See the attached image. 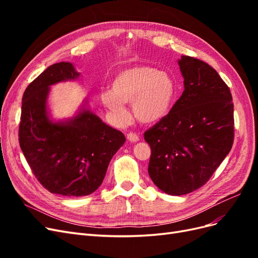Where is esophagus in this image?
Segmentation results:
<instances>
[{
	"instance_id": "1",
	"label": "esophagus",
	"mask_w": 258,
	"mask_h": 258,
	"mask_svg": "<svg viewBox=\"0 0 258 258\" xmlns=\"http://www.w3.org/2000/svg\"><path fill=\"white\" fill-rule=\"evenodd\" d=\"M127 139L129 140L130 142H138L139 140H140L139 136L137 134H135V132H130V134H128L127 135Z\"/></svg>"
}]
</instances>
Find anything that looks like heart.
I'll return each mask as SVG.
<instances>
[{"mask_svg": "<svg viewBox=\"0 0 258 258\" xmlns=\"http://www.w3.org/2000/svg\"><path fill=\"white\" fill-rule=\"evenodd\" d=\"M178 96V84L172 74L151 66H134L121 70L111 83V91L101 101L116 121L129 120L123 104L131 103L132 113L143 123H154L166 117Z\"/></svg>", "mask_w": 258, "mask_h": 258, "instance_id": "obj_1", "label": "heart"}]
</instances>
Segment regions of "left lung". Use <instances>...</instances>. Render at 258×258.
Masks as SVG:
<instances>
[{"mask_svg": "<svg viewBox=\"0 0 258 258\" xmlns=\"http://www.w3.org/2000/svg\"><path fill=\"white\" fill-rule=\"evenodd\" d=\"M184 91L172 110L145 131L151 146L148 174L172 196L204 186L230 152L233 103L229 87L206 62L189 56L178 60Z\"/></svg>", "mask_w": 258, "mask_h": 258, "instance_id": "1", "label": "left lung"}]
</instances>
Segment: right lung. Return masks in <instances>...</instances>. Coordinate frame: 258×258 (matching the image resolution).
<instances>
[{"label": "right lung", "instance_id": "obj_1", "mask_svg": "<svg viewBox=\"0 0 258 258\" xmlns=\"http://www.w3.org/2000/svg\"><path fill=\"white\" fill-rule=\"evenodd\" d=\"M80 76L70 62L48 67L25 90L19 144L33 174L46 189L67 197L87 196L102 184L113 156L126 142L87 108L64 121L50 120L49 87Z\"/></svg>", "mask_w": 258, "mask_h": 258}]
</instances>
